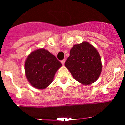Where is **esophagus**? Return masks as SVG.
Returning a JSON list of instances; mask_svg holds the SVG:
<instances>
[{"mask_svg": "<svg viewBox=\"0 0 125 125\" xmlns=\"http://www.w3.org/2000/svg\"><path fill=\"white\" fill-rule=\"evenodd\" d=\"M65 59H63V60H62V61H61L62 64L63 65H65Z\"/></svg>", "mask_w": 125, "mask_h": 125, "instance_id": "1", "label": "esophagus"}]
</instances>
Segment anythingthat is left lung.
Returning <instances> with one entry per match:
<instances>
[{
  "instance_id": "left-lung-1",
  "label": "left lung",
  "mask_w": 125,
  "mask_h": 125,
  "mask_svg": "<svg viewBox=\"0 0 125 125\" xmlns=\"http://www.w3.org/2000/svg\"><path fill=\"white\" fill-rule=\"evenodd\" d=\"M65 65L73 77L83 85H89L96 81L102 71L99 53L86 42L73 46Z\"/></svg>"
}]
</instances>
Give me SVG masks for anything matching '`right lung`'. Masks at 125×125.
<instances>
[{
	"mask_svg": "<svg viewBox=\"0 0 125 125\" xmlns=\"http://www.w3.org/2000/svg\"><path fill=\"white\" fill-rule=\"evenodd\" d=\"M61 66V63L48 50L39 49L31 52L25 61L26 77L33 87L45 89L52 82Z\"/></svg>",
	"mask_w": 125,
	"mask_h": 125,
	"instance_id": "add662e5",
	"label": "right lung"
}]
</instances>
